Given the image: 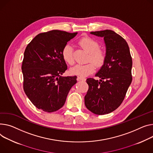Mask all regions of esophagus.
Segmentation results:
<instances>
[{"label": "esophagus", "mask_w": 153, "mask_h": 153, "mask_svg": "<svg viewBox=\"0 0 153 153\" xmlns=\"http://www.w3.org/2000/svg\"><path fill=\"white\" fill-rule=\"evenodd\" d=\"M77 80H82V81H85L86 79L84 78V77H80V76H78L77 78Z\"/></svg>", "instance_id": "1"}]
</instances>
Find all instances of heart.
Listing matches in <instances>:
<instances>
[{"instance_id":"1","label":"heart","mask_w":153,"mask_h":153,"mask_svg":"<svg viewBox=\"0 0 153 153\" xmlns=\"http://www.w3.org/2000/svg\"><path fill=\"white\" fill-rule=\"evenodd\" d=\"M79 44L88 53L87 62L91 61L98 67L103 65L106 55L104 51L99 49V44L96 40L89 37H84L79 40ZM62 55L65 62L68 64L70 65L74 64L73 48L71 44H65L62 51ZM93 63L89 62L85 65H77L70 69V73L80 77L87 76L95 69L94 64Z\"/></svg>"}]
</instances>
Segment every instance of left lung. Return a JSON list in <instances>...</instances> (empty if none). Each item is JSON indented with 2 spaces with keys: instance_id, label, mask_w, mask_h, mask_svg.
Instances as JSON below:
<instances>
[{
  "instance_id": "obj_1",
  "label": "left lung",
  "mask_w": 153,
  "mask_h": 153,
  "mask_svg": "<svg viewBox=\"0 0 153 153\" xmlns=\"http://www.w3.org/2000/svg\"><path fill=\"white\" fill-rule=\"evenodd\" d=\"M90 34L103 37L106 58L95 74L100 80H86L88 90L84 98L85 105L93 113L104 115L116 110L123 103L132 80V59L126 40L113 30Z\"/></svg>"
}]
</instances>
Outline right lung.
Instances as JSON below:
<instances>
[{"mask_svg": "<svg viewBox=\"0 0 153 153\" xmlns=\"http://www.w3.org/2000/svg\"><path fill=\"white\" fill-rule=\"evenodd\" d=\"M77 33L52 30L37 35L27 45L22 63L24 91L33 104L45 112L65 105L77 76L63 77L67 69L62 51Z\"/></svg>", "mask_w": 153, "mask_h": 153, "instance_id": "1", "label": "right lung"}]
</instances>
